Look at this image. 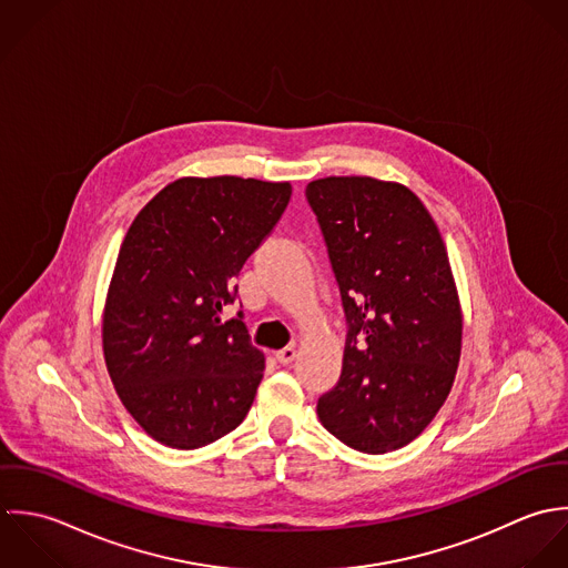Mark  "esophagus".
Wrapping results in <instances>:
<instances>
[{"mask_svg":"<svg viewBox=\"0 0 568 568\" xmlns=\"http://www.w3.org/2000/svg\"><path fill=\"white\" fill-rule=\"evenodd\" d=\"M274 355H276V359H278L281 364H292L294 357H296V346H294V344L283 346V348H278Z\"/></svg>","mask_w":568,"mask_h":568,"instance_id":"34e87169","label":"esophagus"}]
</instances>
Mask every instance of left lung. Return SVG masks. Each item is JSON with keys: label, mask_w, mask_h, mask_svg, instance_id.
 <instances>
[{"label": "left lung", "mask_w": 568, "mask_h": 568, "mask_svg": "<svg viewBox=\"0 0 568 568\" xmlns=\"http://www.w3.org/2000/svg\"><path fill=\"white\" fill-rule=\"evenodd\" d=\"M307 202L341 290L346 341L321 424L366 454L404 448L450 395L460 305L439 227L402 184L373 178L310 182Z\"/></svg>", "instance_id": "1"}]
</instances>
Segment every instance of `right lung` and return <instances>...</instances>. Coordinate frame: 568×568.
<instances>
[{
  "label": "right lung",
  "instance_id": "right-lung-1",
  "mask_svg": "<svg viewBox=\"0 0 568 568\" xmlns=\"http://www.w3.org/2000/svg\"><path fill=\"white\" fill-rule=\"evenodd\" d=\"M292 197L290 182L182 178L133 220L120 245L103 314L115 393L155 442L195 450L247 415L265 357L234 303L250 254Z\"/></svg>",
  "mask_w": 568,
  "mask_h": 568
}]
</instances>
